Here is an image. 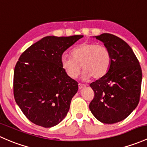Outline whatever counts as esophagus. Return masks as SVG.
Here are the masks:
<instances>
[{
  "instance_id": "esophagus-1",
  "label": "esophagus",
  "mask_w": 147,
  "mask_h": 147,
  "mask_svg": "<svg viewBox=\"0 0 147 147\" xmlns=\"http://www.w3.org/2000/svg\"><path fill=\"white\" fill-rule=\"evenodd\" d=\"M86 85L85 84H78V88L79 89H81V88H84V87H86Z\"/></svg>"
}]
</instances>
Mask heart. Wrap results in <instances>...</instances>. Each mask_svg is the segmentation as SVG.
I'll use <instances>...</instances> for the list:
<instances>
[{
    "label": "heart",
    "instance_id": "heart-1",
    "mask_svg": "<svg viewBox=\"0 0 147 147\" xmlns=\"http://www.w3.org/2000/svg\"><path fill=\"white\" fill-rule=\"evenodd\" d=\"M61 63L70 78H76L82 67L84 79H90L91 77L98 79L106 75L110 70L112 56L104 45L85 42L74 48L71 57L63 56Z\"/></svg>",
    "mask_w": 147,
    "mask_h": 147
}]
</instances>
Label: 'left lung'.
<instances>
[{"mask_svg": "<svg viewBox=\"0 0 147 147\" xmlns=\"http://www.w3.org/2000/svg\"><path fill=\"white\" fill-rule=\"evenodd\" d=\"M96 37L110 50L112 63L106 75L90 84L94 98L89 109L100 122L116 123L129 116L140 102L142 69L134 51L122 39L109 33Z\"/></svg>", "mask_w": 147, "mask_h": 147, "instance_id": "left-lung-1", "label": "left lung"}]
</instances>
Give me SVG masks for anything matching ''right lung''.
I'll list each match as a JSON object with an SVG mask.
<instances>
[{
  "label": "right lung",
  "instance_id": "obj_1",
  "mask_svg": "<svg viewBox=\"0 0 147 147\" xmlns=\"http://www.w3.org/2000/svg\"><path fill=\"white\" fill-rule=\"evenodd\" d=\"M83 35L47 36L28 48L15 66L13 94L29 120L51 127L67 115L77 93V81L61 66L63 53Z\"/></svg>",
  "mask_w": 147,
  "mask_h": 147
}]
</instances>
